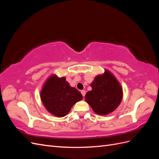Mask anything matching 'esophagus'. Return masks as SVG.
I'll return each instance as SVG.
<instances>
[{"label": "esophagus", "mask_w": 159, "mask_h": 159, "mask_svg": "<svg viewBox=\"0 0 159 159\" xmlns=\"http://www.w3.org/2000/svg\"><path fill=\"white\" fill-rule=\"evenodd\" d=\"M81 93L82 94L83 97H84V96L85 95V90H81Z\"/></svg>", "instance_id": "esophagus-1"}]
</instances>
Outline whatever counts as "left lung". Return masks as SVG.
Here are the masks:
<instances>
[{
  "mask_svg": "<svg viewBox=\"0 0 159 159\" xmlns=\"http://www.w3.org/2000/svg\"><path fill=\"white\" fill-rule=\"evenodd\" d=\"M92 89L86 93L85 102L93 111L105 115L117 109L123 98V89L117 79L108 70L96 76L91 84Z\"/></svg>",
  "mask_w": 159,
  "mask_h": 159,
  "instance_id": "8db88e82",
  "label": "left lung"
}]
</instances>
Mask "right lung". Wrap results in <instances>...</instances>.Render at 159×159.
Listing matches in <instances>:
<instances>
[{"label": "right lung", "instance_id": "1", "mask_svg": "<svg viewBox=\"0 0 159 159\" xmlns=\"http://www.w3.org/2000/svg\"><path fill=\"white\" fill-rule=\"evenodd\" d=\"M40 98L48 111L57 117H62L83 97L78 89L71 87L64 77L60 78L53 75L45 82Z\"/></svg>", "mask_w": 159, "mask_h": 159}]
</instances>
